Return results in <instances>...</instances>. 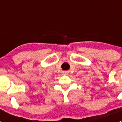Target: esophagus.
Segmentation results:
<instances>
[{
	"label": "esophagus",
	"instance_id": "1",
	"mask_svg": "<svg viewBox=\"0 0 122 122\" xmlns=\"http://www.w3.org/2000/svg\"><path fill=\"white\" fill-rule=\"evenodd\" d=\"M63 74L65 75H67L68 74V72L67 71H63Z\"/></svg>",
	"mask_w": 122,
	"mask_h": 122
}]
</instances>
